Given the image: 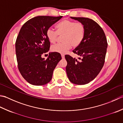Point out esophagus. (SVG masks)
Returning a JSON list of instances; mask_svg holds the SVG:
<instances>
[{"label":"esophagus","instance_id":"1","mask_svg":"<svg viewBox=\"0 0 123 123\" xmlns=\"http://www.w3.org/2000/svg\"><path fill=\"white\" fill-rule=\"evenodd\" d=\"M61 57L62 59H64V54H61Z\"/></svg>","mask_w":123,"mask_h":123}]
</instances>
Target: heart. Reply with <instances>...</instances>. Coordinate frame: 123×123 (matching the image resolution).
<instances>
[{
  "mask_svg": "<svg viewBox=\"0 0 123 123\" xmlns=\"http://www.w3.org/2000/svg\"><path fill=\"white\" fill-rule=\"evenodd\" d=\"M56 31L49 28L46 31V37L49 42L53 44L56 42L58 36H62V43L52 46L51 50L60 54L66 53L71 46L77 47L80 45L85 36V27L81 23L64 19L56 25Z\"/></svg>",
  "mask_w": 123,
  "mask_h": 123,
  "instance_id": "heart-1",
  "label": "heart"
}]
</instances>
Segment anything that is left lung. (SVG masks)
<instances>
[{
  "label": "left lung",
  "mask_w": 123,
  "mask_h": 123,
  "mask_svg": "<svg viewBox=\"0 0 123 123\" xmlns=\"http://www.w3.org/2000/svg\"><path fill=\"white\" fill-rule=\"evenodd\" d=\"M85 27V36L81 44L73 50L78 59L65 55L66 72L69 80L77 85H84L93 80L105 63L108 46L105 33L101 27L92 19L70 17Z\"/></svg>",
  "instance_id": "left-lung-1"
}]
</instances>
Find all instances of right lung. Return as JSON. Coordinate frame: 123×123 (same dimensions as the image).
<instances>
[{"instance_id":"add662e5","label":"right lung","mask_w":123,"mask_h":123,"mask_svg":"<svg viewBox=\"0 0 123 123\" xmlns=\"http://www.w3.org/2000/svg\"><path fill=\"white\" fill-rule=\"evenodd\" d=\"M62 18L38 16L30 19L21 28L15 43L18 68L21 75L33 85H44L51 80L61 54L50 52L46 60L42 55L49 49L46 31Z\"/></svg>"}]
</instances>
